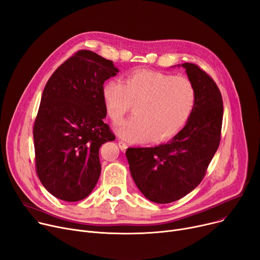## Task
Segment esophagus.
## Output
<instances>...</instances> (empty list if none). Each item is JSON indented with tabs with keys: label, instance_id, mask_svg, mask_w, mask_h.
<instances>
[{
	"label": "esophagus",
	"instance_id": "1",
	"mask_svg": "<svg viewBox=\"0 0 260 260\" xmlns=\"http://www.w3.org/2000/svg\"><path fill=\"white\" fill-rule=\"evenodd\" d=\"M118 146H119L121 151H126L127 148H128V145L126 143H124L123 141H118Z\"/></svg>",
	"mask_w": 260,
	"mask_h": 260
}]
</instances>
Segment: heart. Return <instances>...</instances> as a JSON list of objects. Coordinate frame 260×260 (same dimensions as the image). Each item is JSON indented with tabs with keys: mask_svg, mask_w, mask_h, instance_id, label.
I'll return each mask as SVG.
<instances>
[{
	"mask_svg": "<svg viewBox=\"0 0 260 260\" xmlns=\"http://www.w3.org/2000/svg\"><path fill=\"white\" fill-rule=\"evenodd\" d=\"M103 100L114 121L135 104V113L116 125V132L129 142L159 143L171 139L189 119L195 105V89L184 76L154 70H135L124 84L107 82Z\"/></svg>",
	"mask_w": 260,
	"mask_h": 260,
	"instance_id": "1",
	"label": "heart"
}]
</instances>
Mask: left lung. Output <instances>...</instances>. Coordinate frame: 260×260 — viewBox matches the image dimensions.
Masks as SVG:
<instances>
[{
  "mask_svg": "<svg viewBox=\"0 0 260 260\" xmlns=\"http://www.w3.org/2000/svg\"><path fill=\"white\" fill-rule=\"evenodd\" d=\"M177 66L186 69L195 89L186 126L167 144L126 151L136 187L156 204L178 201L200 185L220 142L223 106L217 85L195 64Z\"/></svg>",
  "mask_w": 260,
  "mask_h": 260,
  "instance_id": "left-lung-1",
  "label": "left lung"
}]
</instances>
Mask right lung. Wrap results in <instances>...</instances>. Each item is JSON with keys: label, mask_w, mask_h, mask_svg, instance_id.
Segmentation results:
<instances>
[{"label": "right lung", "mask_w": 260, "mask_h": 260, "mask_svg": "<svg viewBox=\"0 0 260 260\" xmlns=\"http://www.w3.org/2000/svg\"><path fill=\"white\" fill-rule=\"evenodd\" d=\"M117 72L112 60L80 50L44 88L34 126L36 168L42 185L58 200L82 201L96 185L100 148L115 140L104 123L103 85Z\"/></svg>", "instance_id": "1"}]
</instances>
